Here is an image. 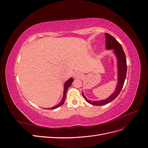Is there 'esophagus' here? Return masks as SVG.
<instances>
[{"label":"esophagus","mask_w":148,"mask_h":148,"mask_svg":"<svg viewBox=\"0 0 148 148\" xmlns=\"http://www.w3.org/2000/svg\"><path fill=\"white\" fill-rule=\"evenodd\" d=\"M82 77H83L82 74L81 73H79V72H75L74 73V77L75 78H82Z\"/></svg>","instance_id":"34e87169"}]
</instances>
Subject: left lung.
I'll list each match as a JSON object with an SVG mask.
<instances>
[{"mask_svg":"<svg viewBox=\"0 0 148 148\" xmlns=\"http://www.w3.org/2000/svg\"><path fill=\"white\" fill-rule=\"evenodd\" d=\"M105 36L106 37V46L107 50L110 49H113L114 52L115 54L116 57L117 58V67H118V82L117 85L116 86L115 91L112 95H111L107 99L101 100V101H93L88 100L87 98L85 97L83 92H82V95L85 100L87 102L89 103L94 106H103L108 104V103L112 101L115 99L116 97L118 96L119 93L123 86L125 78H126L127 75V59L126 56H125V52L123 50L121 44L116 40L115 38L112 36L108 33H105Z\"/></svg>","mask_w":148,"mask_h":148,"instance_id":"left-lung-1","label":"left lung"}]
</instances>
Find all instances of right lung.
Returning <instances> with one entry per match:
<instances>
[{
    "label": "right lung",
    "mask_w": 148,
    "mask_h": 148,
    "mask_svg": "<svg viewBox=\"0 0 148 148\" xmlns=\"http://www.w3.org/2000/svg\"><path fill=\"white\" fill-rule=\"evenodd\" d=\"M73 79L72 78H70L69 80H67V81L64 84V95H63V97H62V101L58 104L57 105L53 106L52 107H51V108H48L47 109H57V107H59L63 105L64 104V102H65V98H66V91H67V89H68V88L71 86V83H73Z\"/></svg>",
    "instance_id": "add662e5"
}]
</instances>
